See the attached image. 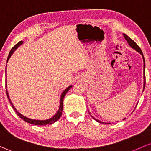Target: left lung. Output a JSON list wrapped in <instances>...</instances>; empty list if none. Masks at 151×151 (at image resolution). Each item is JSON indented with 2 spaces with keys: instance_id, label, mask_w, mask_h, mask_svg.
Masks as SVG:
<instances>
[{
  "instance_id": "obj_1",
  "label": "left lung",
  "mask_w": 151,
  "mask_h": 151,
  "mask_svg": "<svg viewBox=\"0 0 151 151\" xmlns=\"http://www.w3.org/2000/svg\"><path fill=\"white\" fill-rule=\"evenodd\" d=\"M123 35H124V38H125V39L126 40V41H127V43L129 44V45L130 46V47L135 50L137 52H139V53L141 54V55H142V57H143V61H144V88H145V85H146V76H145V59H144V55H143V53H142V50L140 49V47H139V46L137 45V44L135 42L133 41V40H132L130 37H128L127 35H125V34H124ZM144 90H143V91H144ZM92 117H93V116H92ZM93 119H94V117H93ZM95 119L96 122H99V123H103V122H100V121H99V120H97L96 119Z\"/></svg>"
}]
</instances>
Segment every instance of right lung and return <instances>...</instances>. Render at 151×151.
I'll return each instance as SVG.
<instances>
[{"label":"right lung","mask_w":151,"mask_h":151,"mask_svg":"<svg viewBox=\"0 0 151 151\" xmlns=\"http://www.w3.org/2000/svg\"><path fill=\"white\" fill-rule=\"evenodd\" d=\"M23 44V41H20L18 43L17 45H15L14 47H12V49L10 50L9 53V55H8V57H7V61L9 59V58L11 57L12 55L13 54V52L15 51L16 50H17V48L18 47H19L20 45H22ZM6 68H7V66H6ZM5 72H6V69H5ZM6 77H7V75H6ZM6 88H7V79H6ZM72 88V86H70L69 87H68L66 89L64 90V91L62 92L61 93V99H60V106H59V110H58V111L57 112V113H56L55 115L52 116V118H50V119H46V120H35V119H29V118L26 117V116H23V114H21V113H19V112L17 111V110L16 109L14 108V106H13L12 103L11 102V100H10L9 97V95H8V93H7V90H6V92H7V97L8 99L9 100V102L10 104H12V108H14V111L16 112V113H17L18 115L20 118H21L22 119L24 120V121L26 122H28V123L31 124H34V125H38V126H44V125H46V124H52L53 123H55V122H57L58 119H59L60 117H61V114H62V111H63V99H64V96L66 94V93L68 92V90H69L70 88Z\"/></svg>","instance_id":"add662e5"}]
</instances>
